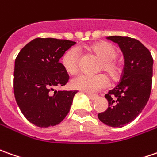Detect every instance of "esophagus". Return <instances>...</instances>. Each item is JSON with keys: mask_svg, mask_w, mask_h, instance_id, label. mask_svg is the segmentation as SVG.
<instances>
[{"mask_svg": "<svg viewBox=\"0 0 157 157\" xmlns=\"http://www.w3.org/2000/svg\"><path fill=\"white\" fill-rule=\"evenodd\" d=\"M87 95H88V96H89V99L92 101L96 100V99L98 98V95H93V94H89V93H87Z\"/></svg>", "mask_w": 157, "mask_h": 157, "instance_id": "esophagus-1", "label": "esophagus"}]
</instances>
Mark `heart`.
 <instances>
[{"instance_id": "b5f03b06", "label": "heart", "mask_w": 157, "mask_h": 157, "mask_svg": "<svg viewBox=\"0 0 157 157\" xmlns=\"http://www.w3.org/2000/svg\"><path fill=\"white\" fill-rule=\"evenodd\" d=\"M90 50L101 60L99 70H104L113 81H116L122 73V65L116 59V48L109 42L101 41L90 47ZM81 54L77 48H71L62 56V62L66 71L70 75H75L79 71ZM109 78L104 74L90 75L82 74L71 81L75 89L87 93H95L105 89L109 85Z\"/></svg>"}]
</instances>
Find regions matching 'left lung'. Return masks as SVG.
I'll use <instances>...</instances> for the list:
<instances>
[{
	"label": "left lung",
	"mask_w": 157,
	"mask_h": 157,
	"mask_svg": "<svg viewBox=\"0 0 157 157\" xmlns=\"http://www.w3.org/2000/svg\"><path fill=\"white\" fill-rule=\"evenodd\" d=\"M108 39L119 45L125 62L121 82L105 95L109 108L99 113L98 118L108 126L122 128L136 119L149 101L153 58L149 49L136 39L118 35Z\"/></svg>",
	"instance_id": "1"
}]
</instances>
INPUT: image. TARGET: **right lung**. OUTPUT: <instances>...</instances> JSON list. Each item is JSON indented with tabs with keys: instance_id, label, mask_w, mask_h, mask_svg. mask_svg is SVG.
I'll return each mask as SVG.
<instances>
[{
	"instance_id": "obj_1",
	"label": "right lung",
	"mask_w": 157,
	"mask_h": 157,
	"mask_svg": "<svg viewBox=\"0 0 157 157\" xmlns=\"http://www.w3.org/2000/svg\"><path fill=\"white\" fill-rule=\"evenodd\" d=\"M75 41L35 38L25 45L14 62V94L26 119L35 126L59 124L69 112L75 91H55L64 86L69 75L60 58Z\"/></svg>"
}]
</instances>
